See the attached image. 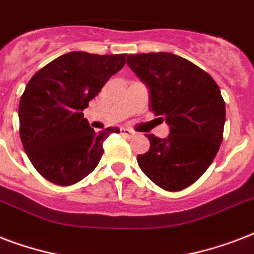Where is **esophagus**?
<instances>
[{
	"label": "esophagus",
	"mask_w": 254,
	"mask_h": 254,
	"mask_svg": "<svg viewBox=\"0 0 254 254\" xmlns=\"http://www.w3.org/2000/svg\"><path fill=\"white\" fill-rule=\"evenodd\" d=\"M121 134L127 135V137H131V135H134V131L130 130V129H127V127H121Z\"/></svg>",
	"instance_id": "34e87169"
}]
</instances>
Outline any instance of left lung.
<instances>
[{
	"instance_id": "left-lung-1",
	"label": "left lung",
	"mask_w": 254,
	"mask_h": 254,
	"mask_svg": "<svg viewBox=\"0 0 254 254\" xmlns=\"http://www.w3.org/2000/svg\"><path fill=\"white\" fill-rule=\"evenodd\" d=\"M127 65L147 85L149 108L170 127L167 138L147 134L150 149L137 162L151 182L181 191L205 173L223 141L225 103L211 75L170 53L127 55Z\"/></svg>"
}]
</instances>
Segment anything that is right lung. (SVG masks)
Segmentation results:
<instances>
[{"mask_svg":"<svg viewBox=\"0 0 254 254\" xmlns=\"http://www.w3.org/2000/svg\"><path fill=\"white\" fill-rule=\"evenodd\" d=\"M127 54L97 55L73 51L57 58L34 75L19 101V135L38 173L58 186L75 185L96 169L103 142L117 127L96 133L83 111Z\"/></svg>","mask_w":254,"mask_h":254,"instance_id":"add662e5","label":"right lung"}]
</instances>
